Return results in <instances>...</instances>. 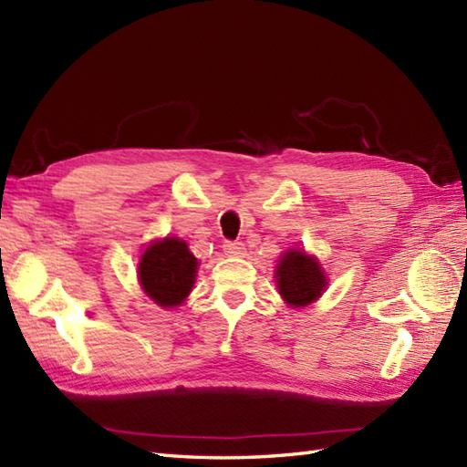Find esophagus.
Segmentation results:
<instances>
[{"instance_id": "34e87169", "label": "esophagus", "mask_w": 467, "mask_h": 467, "mask_svg": "<svg viewBox=\"0 0 467 467\" xmlns=\"http://www.w3.org/2000/svg\"><path fill=\"white\" fill-rule=\"evenodd\" d=\"M223 249H224L226 254H231V256H243L244 254V244L241 241H226Z\"/></svg>"}]
</instances>
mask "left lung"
I'll return each mask as SVG.
<instances>
[{
  "mask_svg": "<svg viewBox=\"0 0 467 467\" xmlns=\"http://www.w3.org/2000/svg\"><path fill=\"white\" fill-rule=\"evenodd\" d=\"M276 285H279V293L286 303L305 306L321 296L327 276L319 263L311 256H306L303 251H289L276 265Z\"/></svg>",
  "mask_w": 467,
  "mask_h": 467,
  "instance_id": "left-lung-1",
  "label": "left lung"
}]
</instances>
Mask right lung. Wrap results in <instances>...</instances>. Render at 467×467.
<instances>
[{
    "mask_svg": "<svg viewBox=\"0 0 467 467\" xmlns=\"http://www.w3.org/2000/svg\"><path fill=\"white\" fill-rule=\"evenodd\" d=\"M198 261L184 241L164 239L152 243L138 265V279L150 299L171 309L192 291Z\"/></svg>",
    "mask_w": 467,
    "mask_h": 467,
    "instance_id": "obj_1",
    "label": "right lung"
}]
</instances>
